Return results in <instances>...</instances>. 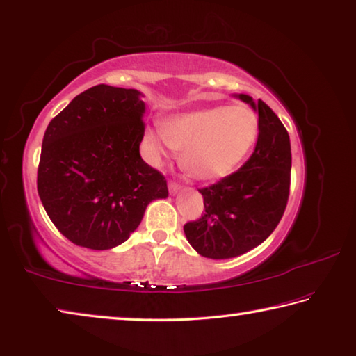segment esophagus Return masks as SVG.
<instances>
[{
  "instance_id": "34e87169",
  "label": "esophagus",
  "mask_w": 356,
  "mask_h": 356,
  "mask_svg": "<svg viewBox=\"0 0 356 356\" xmlns=\"http://www.w3.org/2000/svg\"><path fill=\"white\" fill-rule=\"evenodd\" d=\"M168 191H170V194H178L179 191H181V186H179L178 183H175V181H170L168 183Z\"/></svg>"
}]
</instances>
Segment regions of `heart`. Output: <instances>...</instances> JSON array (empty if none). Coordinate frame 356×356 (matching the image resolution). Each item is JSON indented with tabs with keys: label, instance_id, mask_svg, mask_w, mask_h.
Listing matches in <instances>:
<instances>
[{
	"label": "heart",
	"instance_id": "heart-1",
	"mask_svg": "<svg viewBox=\"0 0 356 356\" xmlns=\"http://www.w3.org/2000/svg\"><path fill=\"white\" fill-rule=\"evenodd\" d=\"M259 132V116L252 108L213 106L167 116L161 129L145 131V140L156 159L183 149L186 172L200 181H216L243 164Z\"/></svg>",
	"mask_w": 356,
	"mask_h": 356
}]
</instances>
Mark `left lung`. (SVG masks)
<instances>
[{"instance_id":"8db88e82","label":"left lung","mask_w":356,"mask_h":356,"mask_svg":"<svg viewBox=\"0 0 356 356\" xmlns=\"http://www.w3.org/2000/svg\"><path fill=\"white\" fill-rule=\"evenodd\" d=\"M233 96L259 115L255 149L240 170L200 189L205 214L184 225L191 246L214 260L246 254L271 235L287 207L292 170L290 138L277 115L260 99Z\"/></svg>"}]
</instances>
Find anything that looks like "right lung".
I'll return each mask as SVG.
<instances>
[{"label": "right lung", "instance_id": "add662e5", "mask_svg": "<svg viewBox=\"0 0 356 356\" xmlns=\"http://www.w3.org/2000/svg\"><path fill=\"white\" fill-rule=\"evenodd\" d=\"M143 95L96 85L75 96L47 126L38 192L51 222L81 248L123 244L167 181L140 156Z\"/></svg>", "mask_w": 356, "mask_h": 356}]
</instances>
